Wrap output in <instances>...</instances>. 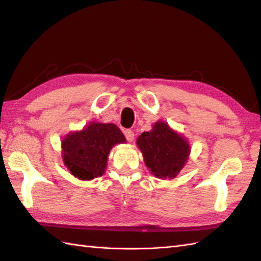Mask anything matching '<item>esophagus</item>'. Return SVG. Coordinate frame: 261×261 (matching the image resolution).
<instances>
[{
    "label": "esophagus",
    "instance_id": "1",
    "mask_svg": "<svg viewBox=\"0 0 261 261\" xmlns=\"http://www.w3.org/2000/svg\"><path fill=\"white\" fill-rule=\"evenodd\" d=\"M124 136L126 138V140L129 141V142H132V141H134V139H135V134L131 130H125L124 131Z\"/></svg>",
    "mask_w": 261,
    "mask_h": 261
}]
</instances>
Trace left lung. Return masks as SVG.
<instances>
[{
  "label": "left lung",
  "mask_w": 261,
  "mask_h": 261,
  "mask_svg": "<svg viewBox=\"0 0 261 261\" xmlns=\"http://www.w3.org/2000/svg\"><path fill=\"white\" fill-rule=\"evenodd\" d=\"M137 146L151 174L163 179H171L178 175L191 152L185 138L163 121L156 122L151 131L142 132L138 137Z\"/></svg>",
  "instance_id": "obj_1"
}]
</instances>
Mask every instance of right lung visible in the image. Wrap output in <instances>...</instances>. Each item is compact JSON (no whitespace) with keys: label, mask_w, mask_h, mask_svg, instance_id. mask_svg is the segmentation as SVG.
Wrapping results in <instances>:
<instances>
[{"label":"right lung","mask_w":261,"mask_h":261,"mask_svg":"<svg viewBox=\"0 0 261 261\" xmlns=\"http://www.w3.org/2000/svg\"><path fill=\"white\" fill-rule=\"evenodd\" d=\"M125 141L115 124L91 122L83 130L70 132L63 139L64 164L79 179H94L104 174L112 147Z\"/></svg>","instance_id":"1"}]
</instances>
